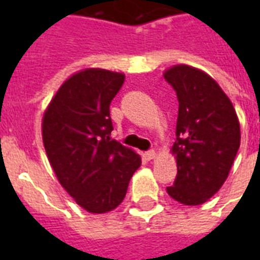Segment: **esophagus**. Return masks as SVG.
Wrapping results in <instances>:
<instances>
[{
  "instance_id": "esophagus-1",
  "label": "esophagus",
  "mask_w": 260,
  "mask_h": 260,
  "mask_svg": "<svg viewBox=\"0 0 260 260\" xmlns=\"http://www.w3.org/2000/svg\"><path fill=\"white\" fill-rule=\"evenodd\" d=\"M156 156H157V153L154 152V150H149V152L145 153V157L147 160H153V158H156Z\"/></svg>"
}]
</instances>
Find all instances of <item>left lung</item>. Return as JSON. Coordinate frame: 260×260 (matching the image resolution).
Wrapping results in <instances>:
<instances>
[{
	"label": "left lung",
	"instance_id": "8db88e82",
	"mask_svg": "<svg viewBox=\"0 0 260 260\" xmlns=\"http://www.w3.org/2000/svg\"><path fill=\"white\" fill-rule=\"evenodd\" d=\"M163 75L180 103L177 141L171 147L177 178L167 193L182 205L198 206L229 177L240 149V121L229 96L206 72L180 64Z\"/></svg>",
	"mask_w": 260,
	"mask_h": 260
}]
</instances>
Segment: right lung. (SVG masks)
I'll return each instance as SVG.
<instances>
[{"mask_svg": "<svg viewBox=\"0 0 260 260\" xmlns=\"http://www.w3.org/2000/svg\"><path fill=\"white\" fill-rule=\"evenodd\" d=\"M125 75L86 68L59 86L46 108L42 135L59 184L86 212L103 214L124 201L141 156L110 138V103Z\"/></svg>", "mask_w": 260, "mask_h": 260, "instance_id": "1", "label": "right lung"}]
</instances>
